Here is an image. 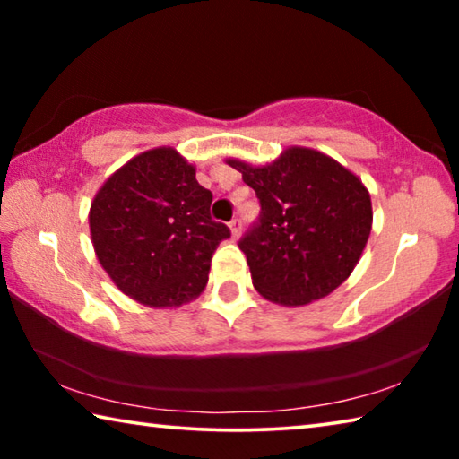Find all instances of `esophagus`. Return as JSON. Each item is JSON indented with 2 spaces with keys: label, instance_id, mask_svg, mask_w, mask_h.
<instances>
[{
  "label": "esophagus",
  "instance_id": "obj_1",
  "mask_svg": "<svg viewBox=\"0 0 459 459\" xmlns=\"http://www.w3.org/2000/svg\"><path fill=\"white\" fill-rule=\"evenodd\" d=\"M229 227H230V232H232V237H238L240 235V221L238 219H232L230 222H229Z\"/></svg>",
  "mask_w": 459,
  "mask_h": 459
}]
</instances>
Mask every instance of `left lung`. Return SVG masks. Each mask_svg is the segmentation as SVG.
<instances>
[{"label":"left lung","instance_id":"1","mask_svg":"<svg viewBox=\"0 0 459 459\" xmlns=\"http://www.w3.org/2000/svg\"><path fill=\"white\" fill-rule=\"evenodd\" d=\"M257 194L261 214L238 240L253 285L281 306L322 299L352 273L372 229L370 194L351 169L307 147L269 166L227 160Z\"/></svg>","mask_w":459,"mask_h":459}]
</instances>
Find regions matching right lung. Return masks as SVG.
<instances>
[{
  "mask_svg": "<svg viewBox=\"0 0 459 459\" xmlns=\"http://www.w3.org/2000/svg\"><path fill=\"white\" fill-rule=\"evenodd\" d=\"M212 192L174 147L129 160L91 204L92 247L119 290L150 307H178L206 287L227 224L212 221Z\"/></svg>",
  "mask_w": 459,
  "mask_h": 459,
  "instance_id": "obj_1",
  "label": "right lung"
}]
</instances>
